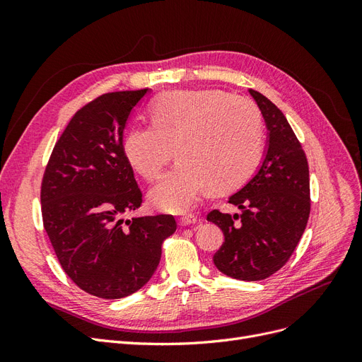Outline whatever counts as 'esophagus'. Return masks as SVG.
<instances>
[{
	"label": "esophagus",
	"mask_w": 362,
	"mask_h": 362,
	"mask_svg": "<svg viewBox=\"0 0 362 362\" xmlns=\"http://www.w3.org/2000/svg\"><path fill=\"white\" fill-rule=\"evenodd\" d=\"M196 222H198V217L194 216H184V217H180L178 218V225L180 226H189V225H194Z\"/></svg>",
	"instance_id": "34e87169"
}]
</instances>
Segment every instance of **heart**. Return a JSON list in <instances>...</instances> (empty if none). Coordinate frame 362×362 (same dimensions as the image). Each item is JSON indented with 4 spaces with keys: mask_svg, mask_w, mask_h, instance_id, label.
I'll use <instances>...</instances> for the list:
<instances>
[{
    "mask_svg": "<svg viewBox=\"0 0 362 362\" xmlns=\"http://www.w3.org/2000/svg\"><path fill=\"white\" fill-rule=\"evenodd\" d=\"M149 116L151 125L128 129L124 152L141 178L154 181L175 151L180 161L149 192L161 211L187 213L210 187H235L261 157V115L245 96L213 89L170 90L149 105Z\"/></svg>",
    "mask_w": 362,
    "mask_h": 362,
    "instance_id": "obj_1",
    "label": "heart"
}]
</instances>
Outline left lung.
Segmentation results:
<instances>
[{
	"label": "left lung",
	"mask_w": 362,
	"mask_h": 362,
	"mask_svg": "<svg viewBox=\"0 0 362 362\" xmlns=\"http://www.w3.org/2000/svg\"><path fill=\"white\" fill-rule=\"evenodd\" d=\"M267 128L259 166L242 189L229 196L240 214L213 210L206 216L225 242L214 266L240 281H261L278 272L298 246L310 217V170L288 120L264 95L249 89Z\"/></svg>",
	"instance_id": "8db88e82"
}]
</instances>
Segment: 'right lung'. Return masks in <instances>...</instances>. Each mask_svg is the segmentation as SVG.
<instances>
[{
	"label": "right lung",
	"mask_w": 362,
	"mask_h": 362,
	"mask_svg": "<svg viewBox=\"0 0 362 362\" xmlns=\"http://www.w3.org/2000/svg\"><path fill=\"white\" fill-rule=\"evenodd\" d=\"M149 92H112L84 105L43 175V226L60 266L81 290L101 299L144 287L158 266L164 238L177 231L169 214L125 218L141 205V192L125 157L124 131Z\"/></svg>",
	"instance_id": "right-lung-1"
}]
</instances>
